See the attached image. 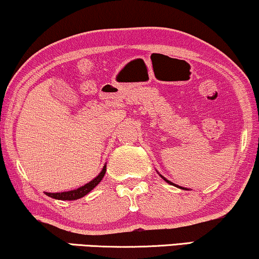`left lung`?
Returning <instances> with one entry per match:
<instances>
[{
    "label": "left lung",
    "instance_id": "1",
    "mask_svg": "<svg viewBox=\"0 0 259 259\" xmlns=\"http://www.w3.org/2000/svg\"><path fill=\"white\" fill-rule=\"evenodd\" d=\"M158 175H159V176H160V177H161V178H162V179H164L166 183H168V184H169V185H173V186H176V187H179V189H180V190H189V189H186V187H182V186H179V185H176V184H175V183L169 182V180H167V179H166V178H165V177H164V176H161V175H160V173H159V172H158Z\"/></svg>",
    "mask_w": 259,
    "mask_h": 259
}]
</instances>
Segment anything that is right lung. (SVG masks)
Wrapping results in <instances>:
<instances>
[{
  "label": "right lung",
  "instance_id": "1",
  "mask_svg": "<svg viewBox=\"0 0 259 259\" xmlns=\"http://www.w3.org/2000/svg\"><path fill=\"white\" fill-rule=\"evenodd\" d=\"M105 173H106V164H105L104 167H102L101 172L99 173V175L95 177L93 180H91L90 183L84 184L83 186L77 187V189L72 190V191H66V192H58V193L46 192V194H47L48 197L54 198V199H58V200H76V199H80V198L86 196L87 193H90L91 191L93 190L94 187L101 182L102 178H104Z\"/></svg>",
  "mask_w": 259,
  "mask_h": 259
}]
</instances>
